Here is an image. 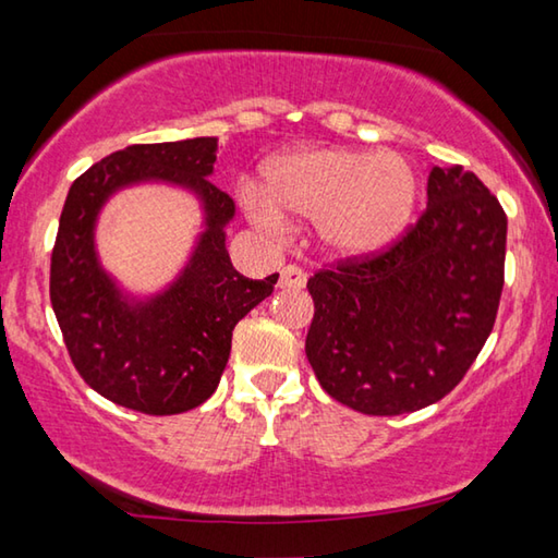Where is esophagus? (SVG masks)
<instances>
[{"label": "esophagus", "mask_w": 558, "mask_h": 558, "mask_svg": "<svg viewBox=\"0 0 558 558\" xmlns=\"http://www.w3.org/2000/svg\"><path fill=\"white\" fill-rule=\"evenodd\" d=\"M305 282H307L305 270L298 268V266H286L280 270V280H278L280 288L300 290V288H305Z\"/></svg>", "instance_id": "obj_1"}]
</instances>
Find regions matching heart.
<instances>
[{"instance_id":"1","label":"heart","mask_w":558,"mask_h":558,"mask_svg":"<svg viewBox=\"0 0 558 558\" xmlns=\"http://www.w3.org/2000/svg\"><path fill=\"white\" fill-rule=\"evenodd\" d=\"M268 194L243 184L251 219L282 229L286 215L315 221L319 241L339 258H372L409 231L421 196L415 167L399 153L347 147L302 149L266 169Z\"/></svg>"}]
</instances>
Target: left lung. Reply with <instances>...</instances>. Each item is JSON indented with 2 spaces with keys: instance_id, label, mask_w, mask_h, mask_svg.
<instances>
[{
  "instance_id": "1",
  "label": "left lung",
  "mask_w": 558,
  "mask_h": 558,
  "mask_svg": "<svg viewBox=\"0 0 558 558\" xmlns=\"http://www.w3.org/2000/svg\"><path fill=\"white\" fill-rule=\"evenodd\" d=\"M507 216L462 167H433L428 209L389 251L307 280V362L335 401L366 415L411 413L460 384L495 327Z\"/></svg>"
}]
</instances>
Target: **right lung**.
Returning <instances> with one entry per match:
<instances>
[{
	"label": "right lung",
	"mask_w": 558,
	"mask_h": 558,
	"mask_svg": "<svg viewBox=\"0 0 558 558\" xmlns=\"http://www.w3.org/2000/svg\"><path fill=\"white\" fill-rule=\"evenodd\" d=\"M216 137L130 145L83 172L65 196L51 253V305L71 362L93 391L125 409L172 415L216 391L239 319L266 300L278 272L248 280L226 251L235 204L214 174ZM167 181L203 202L205 231L193 258L167 291L147 301L125 296L95 251V221L122 185Z\"/></svg>",
	"instance_id": "right-lung-1"
}]
</instances>
